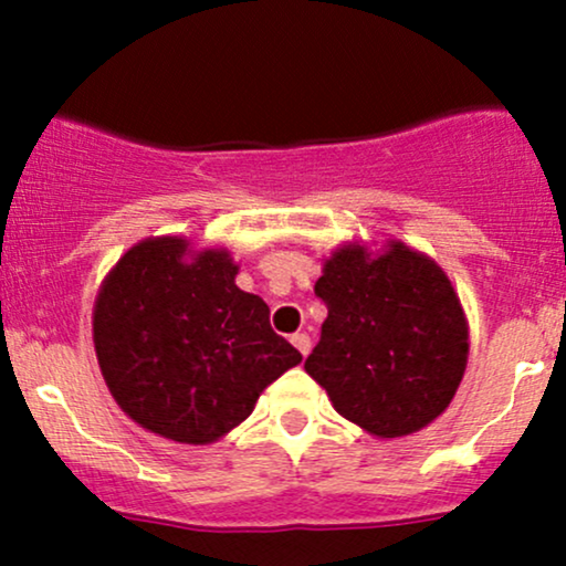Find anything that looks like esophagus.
Instances as JSON below:
<instances>
[{
    "instance_id": "1",
    "label": "esophagus",
    "mask_w": 566,
    "mask_h": 566,
    "mask_svg": "<svg viewBox=\"0 0 566 566\" xmlns=\"http://www.w3.org/2000/svg\"><path fill=\"white\" fill-rule=\"evenodd\" d=\"M290 343H292V346H295L297 350H301L303 356H308V350H311V337H308V335H305V333H295V335L290 337Z\"/></svg>"
}]
</instances>
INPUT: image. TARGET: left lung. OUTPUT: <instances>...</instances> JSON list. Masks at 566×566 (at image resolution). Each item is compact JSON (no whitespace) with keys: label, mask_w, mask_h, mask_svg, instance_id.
Masks as SVG:
<instances>
[{"label":"left lung","mask_w":566,"mask_h":566,"mask_svg":"<svg viewBox=\"0 0 566 566\" xmlns=\"http://www.w3.org/2000/svg\"><path fill=\"white\" fill-rule=\"evenodd\" d=\"M314 292L327 319L305 373L343 418L396 439L450 407L469 365V319L437 261L399 239L380 250L346 242Z\"/></svg>","instance_id":"1"}]
</instances>
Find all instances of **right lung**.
<instances>
[{"label":"right lung","instance_id":"1","mask_svg":"<svg viewBox=\"0 0 566 566\" xmlns=\"http://www.w3.org/2000/svg\"><path fill=\"white\" fill-rule=\"evenodd\" d=\"M226 247L184 237L133 244L103 279L93 343L108 391L140 428L212 444L303 356L269 324L263 297L237 287Z\"/></svg>","mask_w":566,"mask_h":566}]
</instances>
